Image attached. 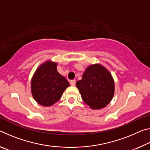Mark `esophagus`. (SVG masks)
<instances>
[{
	"label": "esophagus",
	"instance_id": "esophagus-1",
	"mask_svg": "<svg viewBox=\"0 0 150 150\" xmlns=\"http://www.w3.org/2000/svg\"><path fill=\"white\" fill-rule=\"evenodd\" d=\"M70 85L71 86H75V80H71L70 81Z\"/></svg>",
	"mask_w": 150,
	"mask_h": 150
}]
</instances>
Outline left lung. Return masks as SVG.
Instances as JSON below:
<instances>
[{"instance_id": "obj_1", "label": "left lung", "mask_w": 150, "mask_h": 150, "mask_svg": "<svg viewBox=\"0 0 150 150\" xmlns=\"http://www.w3.org/2000/svg\"><path fill=\"white\" fill-rule=\"evenodd\" d=\"M76 86L83 100L92 109H101L108 105L115 91L112 76L100 64L87 67Z\"/></svg>"}]
</instances>
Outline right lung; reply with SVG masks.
Here are the masks:
<instances>
[{"mask_svg":"<svg viewBox=\"0 0 150 150\" xmlns=\"http://www.w3.org/2000/svg\"><path fill=\"white\" fill-rule=\"evenodd\" d=\"M57 66V63L47 61L37 68L32 77L33 97L42 106L53 105L69 86L68 81L58 73Z\"/></svg>","mask_w":150,"mask_h":150,"instance_id":"obj_1","label":"right lung"}]
</instances>
